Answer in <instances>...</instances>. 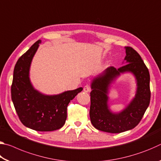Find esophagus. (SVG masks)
I'll use <instances>...</instances> for the list:
<instances>
[{
  "instance_id": "34e87169",
  "label": "esophagus",
  "mask_w": 161,
  "mask_h": 161,
  "mask_svg": "<svg viewBox=\"0 0 161 161\" xmlns=\"http://www.w3.org/2000/svg\"><path fill=\"white\" fill-rule=\"evenodd\" d=\"M89 91H90V87H89V86L88 85V84H86V85H85V86H84V92H89Z\"/></svg>"
}]
</instances>
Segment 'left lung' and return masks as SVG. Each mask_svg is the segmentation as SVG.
Masks as SVG:
<instances>
[{
    "instance_id": "obj_1",
    "label": "left lung",
    "mask_w": 161,
    "mask_h": 161,
    "mask_svg": "<svg viewBox=\"0 0 161 161\" xmlns=\"http://www.w3.org/2000/svg\"><path fill=\"white\" fill-rule=\"evenodd\" d=\"M126 64L116 69L109 67L95 77L91 84V122L97 129L104 132L119 133L135 128L139 124L151 100L150 74L137 52L125 47ZM131 72L137 83L136 96L127 108L119 113H111L108 107V91L110 84L121 74Z\"/></svg>"
}]
</instances>
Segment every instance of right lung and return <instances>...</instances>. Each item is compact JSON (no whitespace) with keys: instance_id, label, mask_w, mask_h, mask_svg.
Masks as SVG:
<instances>
[{"instance_id":"right-lung-1","label":"right lung","mask_w":161,"mask_h":161,"mask_svg":"<svg viewBox=\"0 0 161 161\" xmlns=\"http://www.w3.org/2000/svg\"><path fill=\"white\" fill-rule=\"evenodd\" d=\"M41 40H37L18 59L13 72L11 98L24 126L37 131L60 129L67 119V108L82 87L57 95H45L34 89L30 81V67Z\"/></svg>"}]
</instances>
